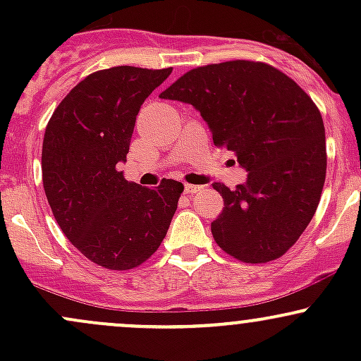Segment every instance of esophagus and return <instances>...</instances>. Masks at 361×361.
I'll return each mask as SVG.
<instances>
[{
	"label": "esophagus",
	"mask_w": 361,
	"mask_h": 361,
	"mask_svg": "<svg viewBox=\"0 0 361 361\" xmlns=\"http://www.w3.org/2000/svg\"><path fill=\"white\" fill-rule=\"evenodd\" d=\"M202 187H197V185H190V183H185V192L187 194H197Z\"/></svg>",
	"instance_id": "34e87169"
}]
</instances>
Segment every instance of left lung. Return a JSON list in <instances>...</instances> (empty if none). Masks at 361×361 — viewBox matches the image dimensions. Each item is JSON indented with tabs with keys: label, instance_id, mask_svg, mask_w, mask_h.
I'll list each match as a JSON object with an SVG mask.
<instances>
[{
	"label": "left lung",
	"instance_id": "1",
	"mask_svg": "<svg viewBox=\"0 0 361 361\" xmlns=\"http://www.w3.org/2000/svg\"><path fill=\"white\" fill-rule=\"evenodd\" d=\"M160 97L192 104L214 145L234 152L248 173L234 190L213 183L224 197L211 224L216 245L248 264L286 253L325 185V126L311 97L279 69L251 61L192 69Z\"/></svg>",
	"mask_w": 361,
	"mask_h": 361
}]
</instances>
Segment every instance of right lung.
<instances>
[{
    "label": "right lung",
    "instance_id": "1",
    "mask_svg": "<svg viewBox=\"0 0 361 361\" xmlns=\"http://www.w3.org/2000/svg\"><path fill=\"white\" fill-rule=\"evenodd\" d=\"M173 69L116 66L96 71L61 101L45 129L43 188L76 250L101 267L127 271L157 251L183 185L147 188L118 171L141 104Z\"/></svg>",
    "mask_w": 361,
    "mask_h": 361
}]
</instances>
